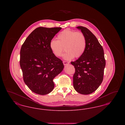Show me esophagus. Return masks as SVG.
<instances>
[{
	"instance_id": "34e87169",
	"label": "esophagus",
	"mask_w": 125,
	"mask_h": 125,
	"mask_svg": "<svg viewBox=\"0 0 125 125\" xmlns=\"http://www.w3.org/2000/svg\"><path fill=\"white\" fill-rule=\"evenodd\" d=\"M63 64H64V65H68V64H69V63L68 62L65 61H64L63 62Z\"/></svg>"
}]
</instances>
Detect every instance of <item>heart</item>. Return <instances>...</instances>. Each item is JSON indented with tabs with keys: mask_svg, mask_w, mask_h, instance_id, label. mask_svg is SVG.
Wrapping results in <instances>:
<instances>
[{
	"mask_svg": "<svg viewBox=\"0 0 125 125\" xmlns=\"http://www.w3.org/2000/svg\"><path fill=\"white\" fill-rule=\"evenodd\" d=\"M57 40L50 42V48L52 53L57 57L63 55L65 60H71L74 57L79 58L84 53L87 45L85 36L81 32L66 29L61 32L57 36Z\"/></svg>",
	"mask_w": 125,
	"mask_h": 125,
	"instance_id": "b5f03b06",
	"label": "heart"
}]
</instances>
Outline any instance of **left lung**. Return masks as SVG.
<instances>
[{
	"mask_svg": "<svg viewBox=\"0 0 125 125\" xmlns=\"http://www.w3.org/2000/svg\"><path fill=\"white\" fill-rule=\"evenodd\" d=\"M76 28L85 36L87 45L83 55L71 62L75 69L73 85L78 93L89 95L97 89L103 82L105 60L103 48L95 35L85 27Z\"/></svg>",
	"mask_w": 125,
	"mask_h": 125,
	"instance_id": "1",
	"label": "left lung"
}]
</instances>
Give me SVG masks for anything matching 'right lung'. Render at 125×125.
Here are the masks:
<instances>
[{
    "mask_svg": "<svg viewBox=\"0 0 125 125\" xmlns=\"http://www.w3.org/2000/svg\"><path fill=\"white\" fill-rule=\"evenodd\" d=\"M62 28L39 27L26 38L20 51V64L24 83L38 95L50 93L54 78L64 68L62 60L52 53L50 42Z\"/></svg>",
    "mask_w": 125,
    "mask_h": 125,
    "instance_id": "1",
    "label": "right lung"
}]
</instances>
